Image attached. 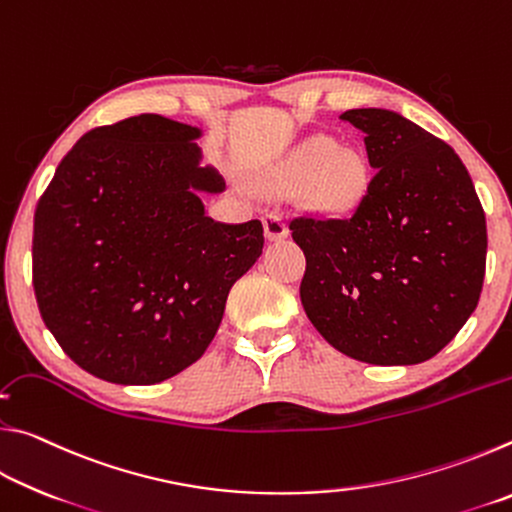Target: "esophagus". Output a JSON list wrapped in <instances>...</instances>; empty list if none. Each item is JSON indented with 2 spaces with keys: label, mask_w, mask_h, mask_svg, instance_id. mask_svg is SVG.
I'll return each mask as SVG.
<instances>
[{
  "label": "esophagus",
  "mask_w": 512,
  "mask_h": 512,
  "mask_svg": "<svg viewBox=\"0 0 512 512\" xmlns=\"http://www.w3.org/2000/svg\"><path fill=\"white\" fill-rule=\"evenodd\" d=\"M264 228H266V237L271 241H280L289 235L287 221H284V216L277 212L264 214Z\"/></svg>",
  "instance_id": "34e87169"
}]
</instances>
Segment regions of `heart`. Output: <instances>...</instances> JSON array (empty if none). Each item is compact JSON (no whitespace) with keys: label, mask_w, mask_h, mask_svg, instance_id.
Masks as SVG:
<instances>
[{"label":"heart","mask_w":512,"mask_h":512,"mask_svg":"<svg viewBox=\"0 0 512 512\" xmlns=\"http://www.w3.org/2000/svg\"><path fill=\"white\" fill-rule=\"evenodd\" d=\"M277 189L305 187L309 203L343 212L361 201L368 187L366 158L332 137H311L271 173Z\"/></svg>","instance_id":"1"}]
</instances>
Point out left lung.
<instances>
[{
  "label": "left lung",
  "instance_id": "8db88e82",
  "mask_svg": "<svg viewBox=\"0 0 512 512\" xmlns=\"http://www.w3.org/2000/svg\"><path fill=\"white\" fill-rule=\"evenodd\" d=\"M375 169L350 216L298 214L307 257L300 300L323 339L375 366H409L445 348L479 302L485 214L452 146L391 110L341 115Z\"/></svg>",
  "mask_w": 512,
  "mask_h": 512
}]
</instances>
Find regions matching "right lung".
Masks as SVG:
<instances>
[{
  "instance_id": "right-lung-1",
  "label": "right lung",
  "mask_w": 512,
  "mask_h": 512,
  "mask_svg": "<svg viewBox=\"0 0 512 512\" xmlns=\"http://www.w3.org/2000/svg\"><path fill=\"white\" fill-rule=\"evenodd\" d=\"M201 131L137 115L85 133L40 196L33 291L76 366L112 384H158L201 359L225 300L264 248L262 221L216 223L196 192Z\"/></svg>"
}]
</instances>
